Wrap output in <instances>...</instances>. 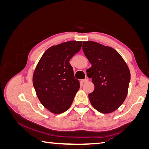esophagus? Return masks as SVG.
I'll return each instance as SVG.
<instances>
[{
    "mask_svg": "<svg viewBox=\"0 0 149 149\" xmlns=\"http://www.w3.org/2000/svg\"><path fill=\"white\" fill-rule=\"evenodd\" d=\"M81 81H82V83H86V82H88V79L86 78V79H82V80H81Z\"/></svg>",
    "mask_w": 149,
    "mask_h": 149,
    "instance_id": "34e87169",
    "label": "esophagus"
}]
</instances>
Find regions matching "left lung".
<instances>
[{"label": "left lung", "instance_id": "obj_1", "mask_svg": "<svg viewBox=\"0 0 149 149\" xmlns=\"http://www.w3.org/2000/svg\"><path fill=\"white\" fill-rule=\"evenodd\" d=\"M83 50L92 66L87 70L94 90L89 94L92 106L108 114L125 101L130 80L127 65L119 53L109 47L92 41L83 42Z\"/></svg>", "mask_w": 149, "mask_h": 149}]
</instances>
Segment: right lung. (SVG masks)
I'll use <instances>...</instances> for the list:
<instances>
[{"instance_id":"add662e5","label":"right lung","mask_w":149,"mask_h":149,"mask_svg":"<svg viewBox=\"0 0 149 149\" xmlns=\"http://www.w3.org/2000/svg\"><path fill=\"white\" fill-rule=\"evenodd\" d=\"M82 43L70 41L50 47L35 68L33 84L38 100L54 114L68 109L79 89L70 60L79 52Z\"/></svg>"}]
</instances>
